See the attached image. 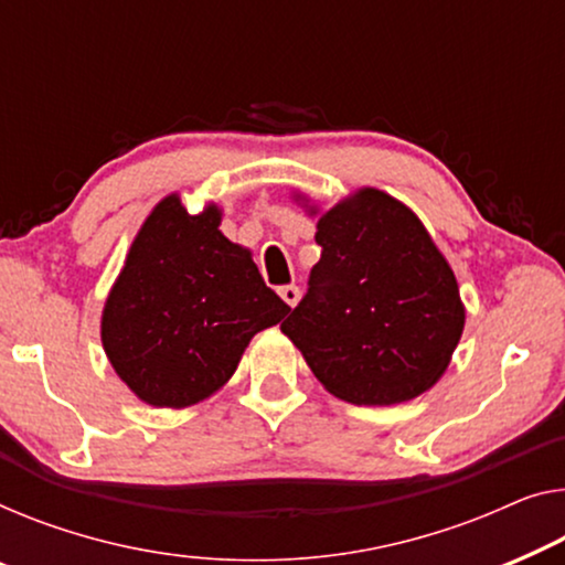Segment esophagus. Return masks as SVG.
I'll list each match as a JSON object with an SVG mask.
<instances>
[{
	"instance_id": "esophagus-1",
	"label": "esophagus",
	"mask_w": 565,
	"mask_h": 565,
	"mask_svg": "<svg viewBox=\"0 0 565 565\" xmlns=\"http://www.w3.org/2000/svg\"><path fill=\"white\" fill-rule=\"evenodd\" d=\"M279 294H281V299H284L289 307H297V301H299V297H301V291H299L297 284H286V286H281Z\"/></svg>"
}]
</instances>
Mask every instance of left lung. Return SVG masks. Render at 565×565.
<instances>
[{"mask_svg": "<svg viewBox=\"0 0 565 565\" xmlns=\"http://www.w3.org/2000/svg\"><path fill=\"white\" fill-rule=\"evenodd\" d=\"M322 256L281 322L337 398L391 406L444 375L465 330L459 286L418 217L381 190H360L317 223Z\"/></svg>", "mask_w": 565, "mask_h": 565, "instance_id": "1", "label": "left lung"}]
</instances>
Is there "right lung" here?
I'll return each instance as SVG.
<instances>
[{"label":"right lung","instance_id":"1","mask_svg":"<svg viewBox=\"0 0 565 565\" xmlns=\"http://www.w3.org/2000/svg\"><path fill=\"white\" fill-rule=\"evenodd\" d=\"M217 225V207L190 215L177 195L162 200L106 299V355L149 406L207 398L235 373L250 337L291 311Z\"/></svg>","mask_w":565,"mask_h":565}]
</instances>
